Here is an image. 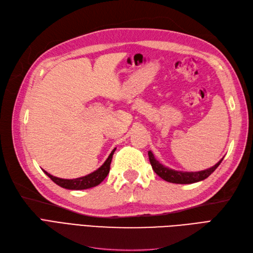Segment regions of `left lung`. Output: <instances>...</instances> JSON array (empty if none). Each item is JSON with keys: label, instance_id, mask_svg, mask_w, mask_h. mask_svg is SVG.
<instances>
[{"label": "left lung", "instance_id": "8db88e82", "mask_svg": "<svg viewBox=\"0 0 253 253\" xmlns=\"http://www.w3.org/2000/svg\"><path fill=\"white\" fill-rule=\"evenodd\" d=\"M148 154H149V159H150L153 170H154V172L159 176V177H162L166 181H169L172 183H182V185H186V183H194L209 177V176L215 171L216 168L220 165L221 160L224 159L221 158L216 165H214L213 167L209 168V169L204 170V171L182 172V171H175V170L169 169V168H167L164 165L160 164L158 160H156V158L154 157V155H153V153L151 151H149Z\"/></svg>", "mask_w": 253, "mask_h": 253}]
</instances>
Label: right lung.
Here are the masks:
<instances>
[{"label": "right lung", "mask_w": 253, "mask_h": 253, "mask_svg": "<svg viewBox=\"0 0 253 253\" xmlns=\"http://www.w3.org/2000/svg\"><path fill=\"white\" fill-rule=\"evenodd\" d=\"M116 148H115L112 152L111 154L109 155L108 159L105 160L104 164L97 169L96 171H94L93 173H90L88 175L85 176H82V177L79 178H75V179H63V178H59L56 177V176H52L49 173H47L46 171L43 172L46 174L48 177L55 182L57 183L58 186L62 187L64 189H70V190H84V189H89V188H93L98 186L99 183L102 182L103 179L108 176L109 172H110V167H111V162H112V158H113V154Z\"/></svg>", "instance_id": "right-lung-1"}]
</instances>
